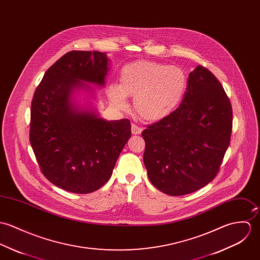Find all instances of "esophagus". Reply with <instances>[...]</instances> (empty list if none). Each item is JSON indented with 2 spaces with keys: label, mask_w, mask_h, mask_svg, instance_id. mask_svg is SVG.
Wrapping results in <instances>:
<instances>
[{
  "label": "esophagus",
  "mask_w": 260,
  "mask_h": 260,
  "mask_svg": "<svg viewBox=\"0 0 260 260\" xmlns=\"http://www.w3.org/2000/svg\"><path fill=\"white\" fill-rule=\"evenodd\" d=\"M142 132H143L142 127H140L139 125H137L135 123L132 124V134L133 135H140V134H142Z\"/></svg>",
  "instance_id": "34e87169"
}]
</instances>
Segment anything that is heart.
I'll return each mask as SVG.
<instances>
[{"instance_id":"b5f03b06","label":"heart","mask_w":260,"mask_h":260,"mask_svg":"<svg viewBox=\"0 0 260 260\" xmlns=\"http://www.w3.org/2000/svg\"><path fill=\"white\" fill-rule=\"evenodd\" d=\"M187 88L185 73L176 66L153 60H136L123 66L119 85L109 88V98L119 109H126L134 96L137 113L148 121H158L180 105Z\"/></svg>"}]
</instances>
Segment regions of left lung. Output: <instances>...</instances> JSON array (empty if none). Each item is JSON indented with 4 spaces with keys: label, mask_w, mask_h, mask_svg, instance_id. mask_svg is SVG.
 Wrapping results in <instances>:
<instances>
[{
    "label": "left lung",
    "mask_w": 260,
    "mask_h": 260,
    "mask_svg": "<svg viewBox=\"0 0 260 260\" xmlns=\"http://www.w3.org/2000/svg\"><path fill=\"white\" fill-rule=\"evenodd\" d=\"M231 129L230 99L213 74L198 66L179 107L142 134L149 180L174 197L201 189L218 173Z\"/></svg>",
    "instance_id": "obj_1"
}]
</instances>
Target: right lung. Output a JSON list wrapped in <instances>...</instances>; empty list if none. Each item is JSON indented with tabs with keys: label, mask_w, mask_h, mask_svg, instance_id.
<instances>
[{
	"label": "right lung",
	"mask_w": 260,
	"mask_h": 260,
	"mask_svg": "<svg viewBox=\"0 0 260 260\" xmlns=\"http://www.w3.org/2000/svg\"><path fill=\"white\" fill-rule=\"evenodd\" d=\"M110 59L106 53L72 51L44 75L30 106L29 143L43 174L56 186L89 193L112 176L131 138L127 118L107 120L76 103L79 90L104 87Z\"/></svg>",
	"instance_id": "1"
}]
</instances>
